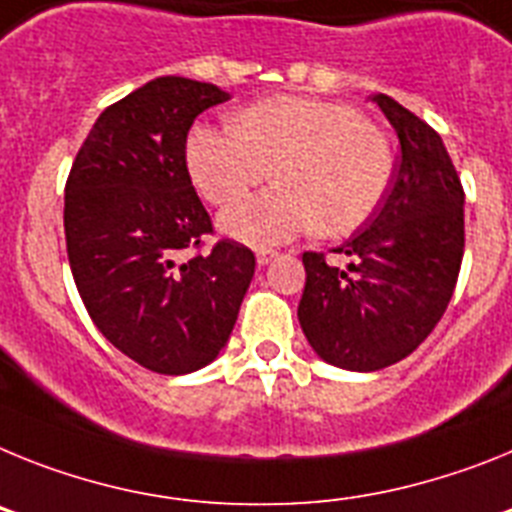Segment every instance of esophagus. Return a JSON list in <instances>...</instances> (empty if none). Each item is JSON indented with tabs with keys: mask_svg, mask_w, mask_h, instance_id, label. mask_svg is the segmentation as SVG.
I'll return each mask as SVG.
<instances>
[{
	"mask_svg": "<svg viewBox=\"0 0 512 512\" xmlns=\"http://www.w3.org/2000/svg\"><path fill=\"white\" fill-rule=\"evenodd\" d=\"M255 257H257V265H270V262L278 257V252H275V250H257Z\"/></svg>",
	"mask_w": 512,
	"mask_h": 512,
	"instance_id": "obj_1",
	"label": "esophagus"
}]
</instances>
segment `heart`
Masks as SVG:
<instances>
[{"mask_svg":"<svg viewBox=\"0 0 512 512\" xmlns=\"http://www.w3.org/2000/svg\"><path fill=\"white\" fill-rule=\"evenodd\" d=\"M195 188L211 203L242 198L265 177L278 185L221 213L226 237L278 244L301 231L345 237L384 201L391 149L345 102L268 97L234 115V128L195 126L185 144Z\"/></svg>","mask_w":512,"mask_h":512,"instance_id":"obj_1","label":"heart"}]
</instances>
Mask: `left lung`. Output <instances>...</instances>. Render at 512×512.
I'll return each mask as SVG.
<instances>
[{
    "label": "left lung",
    "instance_id": "8db88e82",
    "mask_svg": "<svg viewBox=\"0 0 512 512\" xmlns=\"http://www.w3.org/2000/svg\"><path fill=\"white\" fill-rule=\"evenodd\" d=\"M397 131L402 159L368 224L335 252H304L299 322L314 353L345 371L402 361L433 332L464 257V188L443 139L389 95L371 97Z\"/></svg>",
    "mask_w": 512,
    "mask_h": 512
}]
</instances>
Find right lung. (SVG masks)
I'll return each mask as SVG.
<instances>
[{
	"label": "right lung",
	"mask_w": 512,
	"mask_h": 512,
	"mask_svg": "<svg viewBox=\"0 0 512 512\" xmlns=\"http://www.w3.org/2000/svg\"><path fill=\"white\" fill-rule=\"evenodd\" d=\"M226 100L216 84L151 79L102 110L66 180L79 296L115 348L164 376L216 361L255 275L252 250L231 239L188 255L211 216L190 182L185 141L195 118Z\"/></svg>",
	"instance_id": "right-lung-1"
}]
</instances>
